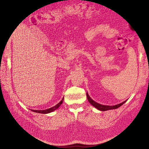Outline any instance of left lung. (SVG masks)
Listing matches in <instances>:
<instances>
[{"label":"left lung","mask_w":149,"mask_h":149,"mask_svg":"<svg viewBox=\"0 0 149 149\" xmlns=\"http://www.w3.org/2000/svg\"><path fill=\"white\" fill-rule=\"evenodd\" d=\"M87 99L88 100V101L90 102V103L93 105L94 107H95L96 109H97L98 110H100V111H107V110H113V109H118V107H120V106H121L124 103H125L127 100L124 101V102L120 103V104H117V105H102V104H100L95 101H94V100H93L91 97L88 95V94L87 93Z\"/></svg>","instance_id":"1"}]
</instances>
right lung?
Returning a JSON list of instances; mask_svg holds the SVG:
<instances>
[{
	"instance_id": "obj_1",
	"label": "right lung",
	"mask_w": 149,
	"mask_h": 149,
	"mask_svg": "<svg viewBox=\"0 0 149 149\" xmlns=\"http://www.w3.org/2000/svg\"><path fill=\"white\" fill-rule=\"evenodd\" d=\"M63 98H63L62 99V100H61L58 104H57L56 105L54 106V107H51V108H50V109H46V110H31V111H33V112H35V113H42V114H48V113L53 112L54 111H55V110H56L57 109H58L59 106H61V104H62V102H63Z\"/></svg>"
}]
</instances>
